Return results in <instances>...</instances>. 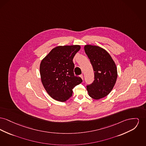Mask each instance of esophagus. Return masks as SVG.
<instances>
[{"label": "esophagus", "mask_w": 146, "mask_h": 146, "mask_svg": "<svg viewBox=\"0 0 146 146\" xmlns=\"http://www.w3.org/2000/svg\"><path fill=\"white\" fill-rule=\"evenodd\" d=\"M80 77L81 78H82V79L83 80V78H84V77H83V74H81V75L80 76Z\"/></svg>", "instance_id": "obj_1"}]
</instances>
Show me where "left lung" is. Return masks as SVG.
<instances>
[{
  "label": "left lung",
  "mask_w": 146,
  "mask_h": 146,
  "mask_svg": "<svg viewBox=\"0 0 146 146\" xmlns=\"http://www.w3.org/2000/svg\"><path fill=\"white\" fill-rule=\"evenodd\" d=\"M84 50L94 72V80L86 86V89L91 98L99 100L112 90L117 77V67L110 54L103 48L86 44Z\"/></svg>",
  "instance_id": "1"
}]
</instances>
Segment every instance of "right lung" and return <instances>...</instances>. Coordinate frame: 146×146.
I'll use <instances>...</instances> for the list:
<instances>
[{
  "mask_svg": "<svg viewBox=\"0 0 146 146\" xmlns=\"http://www.w3.org/2000/svg\"><path fill=\"white\" fill-rule=\"evenodd\" d=\"M80 49L79 45L57 46L41 60V82L53 99L61 102L67 101L72 96L73 88L82 82L81 78L74 76L73 62Z\"/></svg>",
  "mask_w": 146,
  "mask_h": 146,
  "instance_id": "add662e5",
  "label": "right lung"
}]
</instances>
